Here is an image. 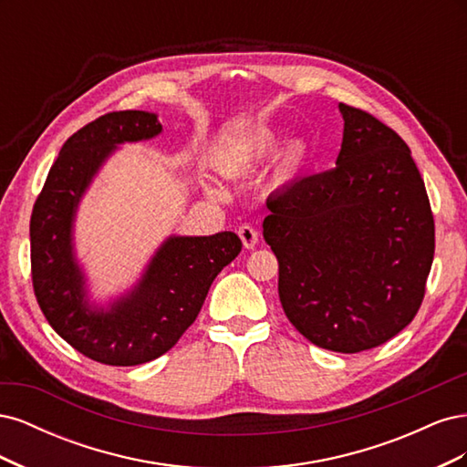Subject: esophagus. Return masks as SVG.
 Instances as JSON below:
<instances>
[{
  "label": "esophagus",
  "instance_id": "34e87169",
  "mask_svg": "<svg viewBox=\"0 0 467 467\" xmlns=\"http://www.w3.org/2000/svg\"><path fill=\"white\" fill-rule=\"evenodd\" d=\"M237 234H239V237H242L245 249H253V247L259 244V232L253 228V225H249V223L239 225Z\"/></svg>",
  "mask_w": 467,
  "mask_h": 467
}]
</instances>
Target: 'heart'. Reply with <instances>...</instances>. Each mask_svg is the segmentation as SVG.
<instances>
[{
	"instance_id": "1",
	"label": "heart",
	"mask_w": 467,
	"mask_h": 467,
	"mask_svg": "<svg viewBox=\"0 0 467 467\" xmlns=\"http://www.w3.org/2000/svg\"><path fill=\"white\" fill-rule=\"evenodd\" d=\"M276 144H278V134L275 130H265L255 138V142H253L251 155L253 158H263V155L271 153L276 148ZM306 158H307V150L304 144L300 142L288 144L278 160V173L282 177L294 175L306 163Z\"/></svg>"
}]
</instances>
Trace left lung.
Returning <instances> with one entry per match:
<instances>
[{"instance_id": "1", "label": "left lung", "mask_w": 467, "mask_h": 467, "mask_svg": "<svg viewBox=\"0 0 467 467\" xmlns=\"http://www.w3.org/2000/svg\"><path fill=\"white\" fill-rule=\"evenodd\" d=\"M338 110L337 165L268 196L263 235L290 323L314 345L352 355L384 345L417 316L434 218L400 134L362 109Z\"/></svg>"}]
</instances>
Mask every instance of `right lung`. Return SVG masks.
<instances>
[{
	"instance_id": "add662e5",
	"label": "right lung",
	"mask_w": 467,
	"mask_h": 467,
	"mask_svg": "<svg viewBox=\"0 0 467 467\" xmlns=\"http://www.w3.org/2000/svg\"><path fill=\"white\" fill-rule=\"evenodd\" d=\"M161 132L153 112H107L66 140L31 216V275L42 314L67 345L109 366H136L175 347L199 316L210 285L242 251L234 232L173 235L142 280L110 309H95L74 257L72 228L91 179L119 144Z\"/></svg>"
}]
</instances>
